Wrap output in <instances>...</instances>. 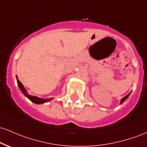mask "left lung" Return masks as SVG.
I'll return each mask as SVG.
<instances>
[{
	"label": "left lung",
	"mask_w": 147,
	"mask_h": 147,
	"mask_svg": "<svg viewBox=\"0 0 147 147\" xmlns=\"http://www.w3.org/2000/svg\"><path fill=\"white\" fill-rule=\"evenodd\" d=\"M131 92H130V93H129V94H128V95H126V96H125V97H123V98H122V99H121V101H120V104H122V103H123V102H124V101H125V100H126V99L128 98V97H129V96L130 95V94H131Z\"/></svg>",
	"instance_id": "obj_1"
}]
</instances>
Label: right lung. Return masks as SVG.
I'll return each mask as SVG.
<instances>
[{
	"mask_svg": "<svg viewBox=\"0 0 147 147\" xmlns=\"http://www.w3.org/2000/svg\"><path fill=\"white\" fill-rule=\"evenodd\" d=\"M16 81H17V84L18 87H19L20 90H21V92H23V94L24 95L25 97H28V99H30L31 102H32L34 103V104H44V103L48 102L50 101H51L53 98H49V99H43V98H40V97H36V96H33V95H30L28 93V91H27L26 89L25 88V87L23 86V85L22 84V83L18 80V77L16 76Z\"/></svg>",
	"mask_w": 147,
	"mask_h": 147,
	"instance_id": "obj_1",
	"label": "right lung"
}]
</instances>
